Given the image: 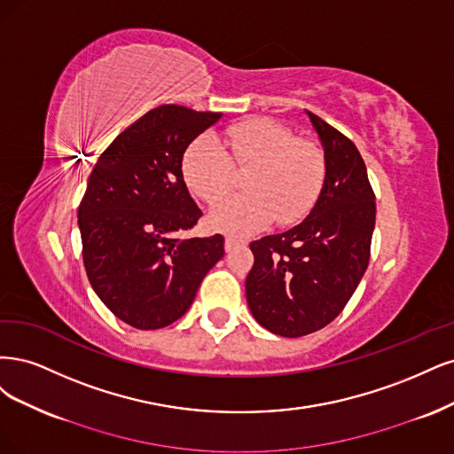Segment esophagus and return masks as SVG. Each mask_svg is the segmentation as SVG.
<instances>
[{
	"instance_id": "1",
	"label": "esophagus",
	"mask_w": 454,
	"mask_h": 454,
	"mask_svg": "<svg viewBox=\"0 0 454 454\" xmlns=\"http://www.w3.org/2000/svg\"><path fill=\"white\" fill-rule=\"evenodd\" d=\"M243 243H245V239H241V238L226 236V239H224V248H226V251H231V248H236V247H239V245H243Z\"/></svg>"
}]
</instances>
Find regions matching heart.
I'll list each match as a JSON object with an SVG mask.
<instances>
[{
  "instance_id": "b5f03b06",
  "label": "heart",
  "mask_w": 454,
  "mask_h": 454,
  "mask_svg": "<svg viewBox=\"0 0 454 454\" xmlns=\"http://www.w3.org/2000/svg\"><path fill=\"white\" fill-rule=\"evenodd\" d=\"M248 170V193L216 203L211 226L226 231H254L277 224L292 226L313 211L326 183V154L318 143L296 137L288 126L248 119L224 129L223 143L211 134L190 141L181 169L192 192L215 203Z\"/></svg>"
}]
</instances>
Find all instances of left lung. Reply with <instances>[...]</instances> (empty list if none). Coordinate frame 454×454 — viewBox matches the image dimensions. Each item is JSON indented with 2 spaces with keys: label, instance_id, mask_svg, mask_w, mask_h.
<instances>
[{
  "label": "left lung",
  "instance_id": "8db88e82",
  "mask_svg": "<svg viewBox=\"0 0 454 454\" xmlns=\"http://www.w3.org/2000/svg\"><path fill=\"white\" fill-rule=\"evenodd\" d=\"M309 119L326 154L325 188L301 224L251 243L245 283L258 325L283 338L313 333L343 311L370 264L375 226V194L356 145L320 116Z\"/></svg>",
  "mask_w": 454,
  "mask_h": 454
}]
</instances>
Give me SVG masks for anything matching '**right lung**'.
Here are the masks:
<instances>
[{"label":"right lung","mask_w":454,"mask_h":454,"mask_svg":"<svg viewBox=\"0 0 454 454\" xmlns=\"http://www.w3.org/2000/svg\"><path fill=\"white\" fill-rule=\"evenodd\" d=\"M218 113L166 104L101 153L79 206L82 262L107 309L137 330L181 318L224 256V238L183 239L201 209L183 179V153Z\"/></svg>","instance_id":"1"}]
</instances>
